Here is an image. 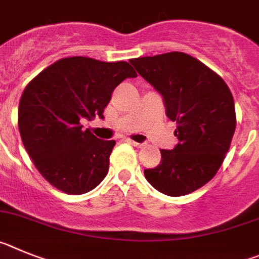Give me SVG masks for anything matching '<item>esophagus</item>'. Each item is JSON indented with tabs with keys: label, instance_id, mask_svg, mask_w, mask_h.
Masks as SVG:
<instances>
[{
	"label": "esophagus",
	"instance_id": "1",
	"mask_svg": "<svg viewBox=\"0 0 259 259\" xmlns=\"http://www.w3.org/2000/svg\"><path fill=\"white\" fill-rule=\"evenodd\" d=\"M125 142H127V143H130L132 144V146H134V147H138V148H141L142 146H143V144L142 143H138V142H134V141H132V139H126V141Z\"/></svg>",
	"mask_w": 259,
	"mask_h": 259
}]
</instances>
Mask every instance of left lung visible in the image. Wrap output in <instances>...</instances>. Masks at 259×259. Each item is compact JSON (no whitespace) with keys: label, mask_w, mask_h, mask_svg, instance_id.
<instances>
[{"label":"left lung","mask_w":259,"mask_h":259,"mask_svg":"<svg viewBox=\"0 0 259 259\" xmlns=\"http://www.w3.org/2000/svg\"><path fill=\"white\" fill-rule=\"evenodd\" d=\"M130 63L162 95L179 141L173 150L160 151V164L144 170V177L167 196L199 190L215 176L231 146L236 129L231 90L220 74L181 51Z\"/></svg>","instance_id":"left-lung-1"}]
</instances>
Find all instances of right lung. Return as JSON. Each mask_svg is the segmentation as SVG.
Segmentation results:
<instances>
[{"mask_svg":"<svg viewBox=\"0 0 259 259\" xmlns=\"http://www.w3.org/2000/svg\"><path fill=\"white\" fill-rule=\"evenodd\" d=\"M127 77H137L127 62L71 57L46 67L25 86L18 109L20 137L51 186L82 195L103 181L116 142L82 130L81 120L103 118L112 92Z\"/></svg>","mask_w":259,"mask_h":259,"instance_id":"obj_1","label":"right lung"}]
</instances>
